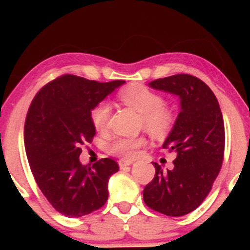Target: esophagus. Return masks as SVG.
I'll use <instances>...</instances> for the list:
<instances>
[{
    "mask_svg": "<svg viewBox=\"0 0 250 250\" xmlns=\"http://www.w3.org/2000/svg\"><path fill=\"white\" fill-rule=\"evenodd\" d=\"M118 165H120L121 169H125V168H127L128 166L132 165V161H123V160H121L120 162H118Z\"/></svg>",
    "mask_w": 250,
    "mask_h": 250,
    "instance_id": "34e87169",
    "label": "esophagus"
}]
</instances>
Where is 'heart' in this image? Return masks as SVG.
Here are the masks:
<instances>
[{
    "instance_id": "1",
    "label": "heart",
    "mask_w": 250,
    "mask_h": 250,
    "mask_svg": "<svg viewBox=\"0 0 250 250\" xmlns=\"http://www.w3.org/2000/svg\"><path fill=\"white\" fill-rule=\"evenodd\" d=\"M120 99L123 104L140 113L141 125L152 137L162 138L172 130L175 116L172 110L165 106V99L157 93L144 85L134 84L122 90ZM110 110V105L105 102L99 103L92 110V123L99 132L106 128ZM144 144V138H118L109 145V152L123 160H132Z\"/></svg>"
}]
</instances>
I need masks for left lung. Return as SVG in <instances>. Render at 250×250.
<instances>
[{
  "mask_svg": "<svg viewBox=\"0 0 250 250\" xmlns=\"http://www.w3.org/2000/svg\"><path fill=\"white\" fill-rule=\"evenodd\" d=\"M148 85L178 95L180 112L163 143V147L176 152L174 168L165 172L152 162L156 174L144 188V202L165 215H185L203 202L220 172L225 148L223 113L210 88L195 76L179 74Z\"/></svg>",
  "mask_w": 250,
  "mask_h": 250,
  "instance_id": "left-lung-1",
  "label": "left lung"
}]
</instances>
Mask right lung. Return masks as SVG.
Instances as JSON below:
<instances>
[{
    "mask_svg": "<svg viewBox=\"0 0 250 250\" xmlns=\"http://www.w3.org/2000/svg\"><path fill=\"white\" fill-rule=\"evenodd\" d=\"M125 81L97 82L64 75L47 83L32 100L24 128L25 150L40 190L55 210L80 218L102 208L118 165L102 158L80 162L81 146L95 135L92 110Z\"/></svg>",
    "mask_w": 250,
    "mask_h": 250,
    "instance_id": "right-lung-1",
    "label": "right lung"
}]
</instances>
